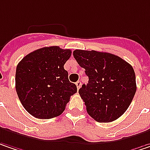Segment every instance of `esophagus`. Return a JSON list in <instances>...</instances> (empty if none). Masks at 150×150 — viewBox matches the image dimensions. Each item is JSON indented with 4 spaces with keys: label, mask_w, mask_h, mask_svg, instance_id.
I'll return each instance as SVG.
<instances>
[{
    "label": "esophagus",
    "mask_w": 150,
    "mask_h": 150,
    "mask_svg": "<svg viewBox=\"0 0 150 150\" xmlns=\"http://www.w3.org/2000/svg\"><path fill=\"white\" fill-rule=\"evenodd\" d=\"M75 85H76V86H77V89H80V87H81V81H77V82L75 83Z\"/></svg>",
    "instance_id": "obj_1"
}]
</instances>
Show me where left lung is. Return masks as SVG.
I'll return each mask as SVG.
<instances>
[{"mask_svg": "<svg viewBox=\"0 0 150 150\" xmlns=\"http://www.w3.org/2000/svg\"><path fill=\"white\" fill-rule=\"evenodd\" d=\"M74 57L85 69L87 85L79 90L88 115L98 122H111L128 109L137 90L132 66L109 52L75 50Z\"/></svg>", "mask_w": 150, "mask_h": 150, "instance_id": "obj_1", "label": "left lung"}]
</instances>
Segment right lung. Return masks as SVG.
<instances>
[{"label": "right lung", "instance_id": "obj_1", "mask_svg": "<svg viewBox=\"0 0 150 150\" xmlns=\"http://www.w3.org/2000/svg\"><path fill=\"white\" fill-rule=\"evenodd\" d=\"M71 50L59 47L37 49L23 58L16 69V92L23 108L38 119L60 115L70 96L77 92L64 65Z\"/></svg>", "mask_w": 150, "mask_h": 150}]
</instances>
